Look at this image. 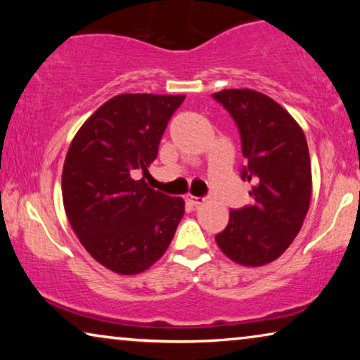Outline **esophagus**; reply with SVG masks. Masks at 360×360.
<instances>
[{"label": "esophagus", "mask_w": 360, "mask_h": 360, "mask_svg": "<svg viewBox=\"0 0 360 360\" xmlns=\"http://www.w3.org/2000/svg\"><path fill=\"white\" fill-rule=\"evenodd\" d=\"M185 201L191 206H198V205H203L205 203V198L203 196H193V195H186L185 196Z\"/></svg>", "instance_id": "1"}]
</instances>
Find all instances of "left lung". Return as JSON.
Listing matches in <instances>:
<instances>
[{"mask_svg":"<svg viewBox=\"0 0 360 360\" xmlns=\"http://www.w3.org/2000/svg\"><path fill=\"white\" fill-rule=\"evenodd\" d=\"M238 124L254 203L229 213L216 234L224 255L245 267L278 259L302 229L311 200V164L307 137L297 121L264 93L238 88L214 93Z\"/></svg>","mask_w":360,"mask_h":360,"instance_id":"8db88e82","label":"left lung"}]
</instances>
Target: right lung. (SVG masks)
I'll return each mask as SVG.
<instances>
[{
  "instance_id": "right-lung-1",
  "label": "right lung",
  "mask_w": 360,
  "mask_h": 360,
  "mask_svg": "<svg viewBox=\"0 0 360 360\" xmlns=\"http://www.w3.org/2000/svg\"><path fill=\"white\" fill-rule=\"evenodd\" d=\"M185 95L124 93L85 121L68 147L62 198L72 229L96 262L121 275L155 264L169 248L185 201L147 186L172 115Z\"/></svg>"
}]
</instances>
